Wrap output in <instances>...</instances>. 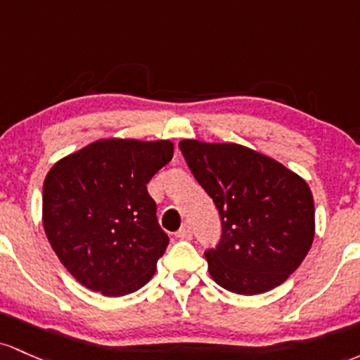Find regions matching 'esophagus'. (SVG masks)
I'll return each mask as SVG.
<instances>
[{"instance_id":"esophagus-1","label":"esophagus","mask_w":360,"mask_h":360,"mask_svg":"<svg viewBox=\"0 0 360 360\" xmlns=\"http://www.w3.org/2000/svg\"><path fill=\"white\" fill-rule=\"evenodd\" d=\"M175 236L180 238V240H192V229L188 226H184V228L175 233Z\"/></svg>"}]
</instances>
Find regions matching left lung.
Here are the masks:
<instances>
[{"instance_id":"1","label":"left lung","mask_w":360,"mask_h":360,"mask_svg":"<svg viewBox=\"0 0 360 360\" xmlns=\"http://www.w3.org/2000/svg\"><path fill=\"white\" fill-rule=\"evenodd\" d=\"M179 146L223 219L221 243L205 252L216 284L255 296L288 281L314 240V200L306 180L236 143L181 139Z\"/></svg>"}]
</instances>
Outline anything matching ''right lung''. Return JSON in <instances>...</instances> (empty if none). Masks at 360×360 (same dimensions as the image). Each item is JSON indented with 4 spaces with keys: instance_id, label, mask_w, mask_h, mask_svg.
I'll use <instances>...</instances> for the list:
<instances>
[{
    "instance_id": "add662e5",
    "label": "right lung",
    "mask_w": 360,
    "mask_h": 360,
    "mask_svg": "<svg viewBox=\"0 0 360 360\" xmlns=\"http://www.w3.org/2000/svg\"><path fill=\"white\" fill-rule=\"evenodd\" d=\"M173 143L108 137L56 161L44 180L47 240L79 284L119 297L143 288L168 246L148 181Z\"/></svg>"
}]
</instances>
